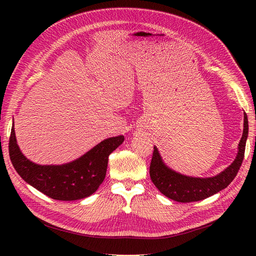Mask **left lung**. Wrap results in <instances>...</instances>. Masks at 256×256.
I'll return each mask as SVG.
<instances>
[{"mask_svg":"<svg viewBox=\"0 0 256 256\" xmlns=\"http://www.w3.org/2000/svg\"><path fill=\"white\" fill-rule=\"evenodd\" d=\"M248 131H249V125H248V116L244 113V134L238 145L236 159L223 172L208 178L190 177L173 171L172 168L164 164L158 148L154 146L152 158L150 166L152 182L162 194L180 203L198 202V200L216 194L222 189L226 188L233 182L242 166L244 157Z\"/></svg>","mask_w":256,"mask_h":256,"instance_id":"1","label":"left lung"}]
</instances>
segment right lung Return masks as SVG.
<instances>
[{"mask_svg": "<svg viewBox=\"0 0 256 256\" xmlns=\"http://www.w3.org/2000/svg\"><path fill=\"white\" fill-rule=\"evenodd\" d=\"M124 140V136L106 138L66 164L40 166L21 152L12 124L8 150L14 170L28 184L53 200H76L90 196L99 188L106 177L110 154Z\"/></svg>", "mask_w": 256, "mask_h": 256, "instance_id": "right-lung-1", "label": "right lung"}]
</instances>
